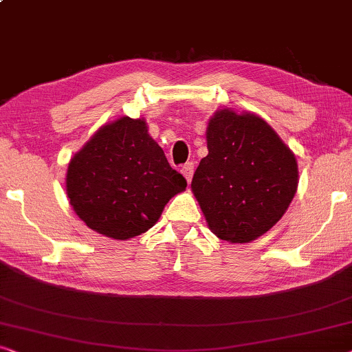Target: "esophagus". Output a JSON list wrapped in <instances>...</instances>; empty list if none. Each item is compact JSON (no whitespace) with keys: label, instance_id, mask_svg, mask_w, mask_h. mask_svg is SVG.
Segmentation results:
<instances>
[{"label":"esophagus","instance_id":"esophagus-1","mask_svg":"<svg viewBox=\"0 0 352 352\" xmlns=\"http://www.w3.org/2000/svg\"><path fill=\"white\" fill-rule=\"evenodd\" d=\"M182 174L185 175L186 182H191L192 174H195V162H186V164L182 167Z\"/></svg>","mask_w":352,"mask_h":352}]
</instances>
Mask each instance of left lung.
I'll return each instance as SVG.
<instances>
[{
    "mask_svg": "<svg viewBox=\"0 0 352 352\" xmlns=\"http://www.w3.org/2000/svg\"><path fill=\"white\" fill-rule=\"evenodd\" d=\"M191 190L221 241L244 244L271 230L298 186L296 160L261 118L217 111Z\"/></svg>",
    "mask_w": 352,
    "mask_h": 352,
    "instance_id": "8db88e82",
    "label": "left lung"
}]
</instances>
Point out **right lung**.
<instances>
[{
  "label": "right lung",
  "instance_id": "obj_1",
  "mask_svg": "<svg viewBox=\"0 0 352 352\" xmlns=\"http://www.w3.org/2000/svg\"><path fill=\"white\" fill-rule=\"evenodd\" d=\"M186 188L143 120L120 118L103 126L67 172V195L91 230L129 239L150 230L170 197Z\"/></svg>",
  "mask_w": 352,
  "mask_h": 352
}]
</instances>
